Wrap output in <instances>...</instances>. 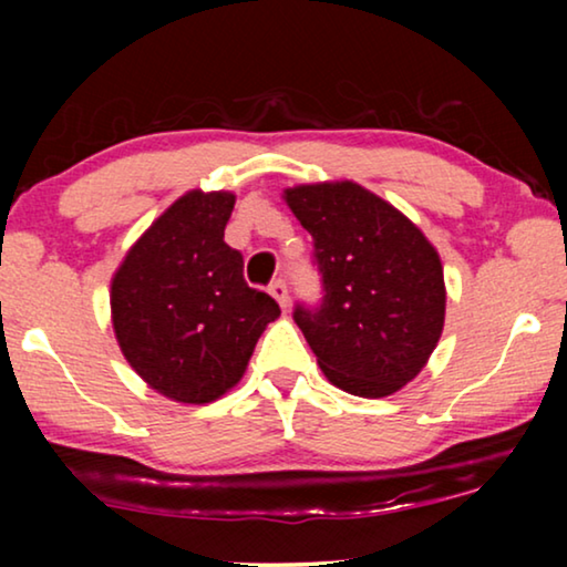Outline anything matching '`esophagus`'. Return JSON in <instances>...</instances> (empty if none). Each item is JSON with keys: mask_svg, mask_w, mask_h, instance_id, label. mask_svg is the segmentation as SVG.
I'll list each match as a JSON object with an SVG mask.
<instances>
[{"mask_svg": "<svg viewBox=\"0 0 567 567\" xmlns=\"http://www.w3.org/2000/svg\"><path fill=\"white\" fill-rule=\"evenodd\" d=\"M268 291L274 293L276 297V301L278 305H281L284 309L289 307V286H286V281L284 278H276V281H270V286H268Z\"/></svg>", "mask_w": 567, "mask_h": 567, "instance_id": "34e87169", "label": "esophagus"}]
</instances>
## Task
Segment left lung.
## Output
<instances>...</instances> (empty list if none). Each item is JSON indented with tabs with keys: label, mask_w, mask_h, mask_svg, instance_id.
<instances>
[{
	"label": "left lung",
	"mask_w": 567,
	"mask_h": 567,
	"mask_svg": "<svg viewBox=\"0 0 567 567\" xmlns=\"http://www.w3.org/2000/svg\"><path fill=\"white\" fill-rule=\"evenodd\" d=\"M286 204L312 235L317 305L293 307L324 377L386 398L425 367L444 330V268L408 216L355 183L299 185Z\"/></svg>",
	"instance_id": "8db88e82"
}]
</instances>
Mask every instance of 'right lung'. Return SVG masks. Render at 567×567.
<instances>
[{
	"instance_id": "1",
	"label": "right lung",
	"mask_w": 567,
	"mask_h": 567,
	"mask_svg": "<svg viewBox=\"0 0 567 567\" xmlns=\"http://www.w3.org/2000/svg\"><path fill=\"white\" fill-rule=\"evenodd\" d=\"M235 196L190 190L131 247L111 286L113 328L152 390L204 405L243 379L281 309L247 286L243 252L224 243Z\"/></svg>"
}]
</instances>
